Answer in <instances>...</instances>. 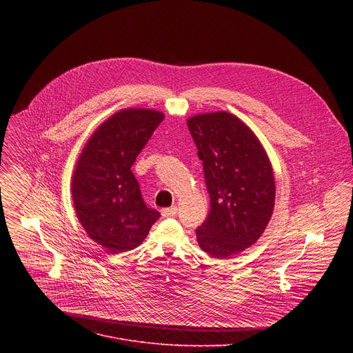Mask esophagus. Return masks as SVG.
Segmentation results:
<instances>
[{
  "instance_id": "obj_1",
  "label": "esophagus",
  "mask_w": 353,
  "mask_h": 353,
  "mask_svg": "<svg viewBox=\"0 0 353 353\" xmlns=\"http://www.w3.org/2000/svg\"><path fill=\"white\" fill-rule=\"evenodd\" d=\"M176 214H177V207H170V208H163L162 210V216H165V218L176 216Z\"/></svg>"
}]
</instances>
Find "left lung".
Here are the masks:
<instances>
[{
  "label": "left lung",
  "instance_id": "obj_1",
  "mask_svg": "<svg viewBox=\"0 0 353 353\" xmlns=\"http://www.w3.org/2000/svg\"><path fill=\"white\" fill-rule=\"evenodd\" d=\"M187 125L211 199L207 219L195 230L196 240L210 256L230 259L254 244L271 219L272 166L253 131L230 113L198 114Z\"/></svg>",
  "mask_w": 353,
  "mask_h": 353
}]
</instances>
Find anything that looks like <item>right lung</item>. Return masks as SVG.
Listing matches in <instances>:
<instances>
[{
    "label": "right lung",
    "instance_id": "add662e5",
    "mask_svg": "<svg viewBox=\"0 0 353 353\" xmlns=\"http://www.w3.org/2000/svg\"><path fill=\"white\" fill-rule=\"evenodd\" d=\"M163 117L149 109L116 113L93 132L75 166L71 190L77 216L110 254L138 247L161 216L146 207L131 166Z\"/></svg>",
    "mask_w": 353,
    "mask_h": 353
}]
</instances>
